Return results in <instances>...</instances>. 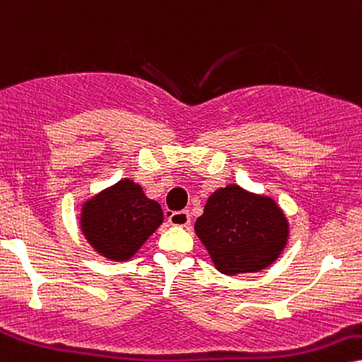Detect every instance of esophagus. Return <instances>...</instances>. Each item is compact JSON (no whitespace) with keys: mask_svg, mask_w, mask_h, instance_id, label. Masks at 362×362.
<instances>
[{"mask_svg":"<svg viewBox=\"0 0 362 362\" xmlns=\"http://www.w3.org/2000/svg\"><path fill=\"white\" fill-rule=\"evenodd\" d=\"M166 216L169 223L174 226H188L191 223L189 211H173V213L168 211Z\"/></svg>","mask_w":362,"mask_h":362,"instance_id":"34e87169","label":"esophagus"}]
</instances>
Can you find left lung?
I'll return each instance as SVG.
<instances>
[{
	"mask_svg": "<svg viewBox=\"0 0 362 362\" xmlns=\"http://www.w3.org/2000/svg\"><path fill=\"white\" fill-rule=\"evenodd\" d=\"M194 230L226 275L263 270L279 258L288 236L287 220L274 199L235 185L209 196Z\"/></svg>",
	"mask_w": 362,
	"mask_h": 362,
	"instance_id": "1",
	"label": "left lung"
}]
</instances>
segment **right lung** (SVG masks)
Instances as JSON below:
<instances>
[{"mask_svg":"<svg viewBox=\"0 0 362 362\" xmlns=\"http://www.w3.org/2000/svg\"><path fill=\"white\" fill-rule=\"evenodd\" d=\"M163 223V209L146 198L139 185L122 180L93 196L82 208L80 228L97 252L110 260H129Z\"/></svg>","mask_w":362,"mask_h":362,"instance_id":"right-lung-1","label":"right lung"}]
</instances>
